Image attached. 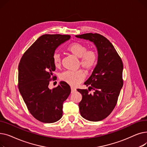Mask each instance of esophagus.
<instances>
[{
	"mask_svg": "<svg viewBox=\"0 0 147 147\" xmlns=\"http://www.w3.org/2000/svg\"><path fill=\"white\" fill-rule=\"evenodd\" d=\"M76 91V88H74L73 87L71 88V93L73 94V93H74V92Z\"/></svg>",
	"mask_w": 147,
	"mask_h": 147,
	"instance_id": "obj_1",
	"label": "esophagus"
}]
</instances>
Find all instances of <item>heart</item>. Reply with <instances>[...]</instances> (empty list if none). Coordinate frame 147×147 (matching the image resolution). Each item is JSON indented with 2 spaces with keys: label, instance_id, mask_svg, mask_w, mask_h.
I'll return each instance as SVG.
<instances>
[{
  "label": "heart",
  "instance_id": "1",
  "mask_svg": "<svg viewBox=\"0 0 147 147\" xmlns=\"http://www.w3.org/2000/svg\"><path fill=\"white\" fill-rule=\"evenodd\" d=\"M67 50L76 57L79 58L80 64L86 71H90L97 63L98 55L95 51L87 49L86 46L79 42H74L68 46ZM54 65L60 67L61 64V57L58 52H55L52 55ZM86 75L83 70L79 69L76 71H66L61 73L60 79L69 85L76 86L84 79Z\"/></svg>",
  "mask_w": 147,
  "mask_h": 147
}]
</instances>
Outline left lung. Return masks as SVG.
<instances>
[{"instance_id": "obj_1", "label": "left lung", "mask_w": 147, "mask_h": 147, "mask_svg": "<svg viewBox=\"0 0 147 147\" xmlns=\"http://www.w3.org/2000/svg\"><path fill=\"white\" fill-rule=\"evenodd\" d=\"M76 37L93 42L98 54L97 64L84 83L90 85L89 88L94 90V93H89L87 89H77L82 95L79 104L80 113L86 120H102L114 110L123 87L122 61L112 43L104 36L86 33Z\"/></svg>"}]
</instances>
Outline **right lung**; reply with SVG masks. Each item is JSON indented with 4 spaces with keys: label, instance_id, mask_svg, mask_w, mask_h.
<instances>
[{
    "label": "right lung",
    "instance_id": "add662e5",
    "mask_svg": "<svg viewBox=\"0 0 147 147\" xmlns=\"http://www.w3.org/2000/svg\"><path fill=\"white\" fill-rule=\"evenodd\" d=\"M69 35L44 34L38 37L22 55L18 65V89L29 112L37 120L54 123L63 116V102L71 92L70 86L61 81L50 89L55 80L52 55Z\"/></svg>",
    "mask_w": 147,
    "mask_h": 147
}]
</instances>
